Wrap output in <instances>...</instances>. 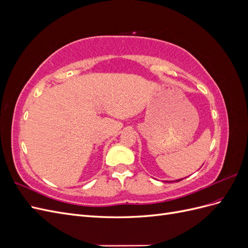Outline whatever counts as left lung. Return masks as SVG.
Masks as SVG:
<instances>
[{"label":"left lung","instance_id":"1","mask_svg":"<svg viewBox=\"0 0 248 248\" xmlns=\"http://www.w3.org/2000/svg\"><path fill=\"white\" fill-rule=\"evenodd\" d=\"M181 180H183V179H179V180H176V182H178V181H181Z\"/></svg>","mask_w":248,"mask_h":248}]
</instances>
